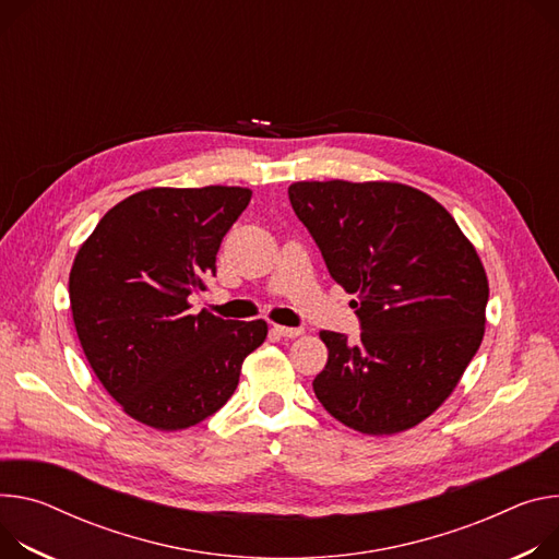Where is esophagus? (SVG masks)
<instances>
[{
  "label": "esophagus",
  "mask_w": 559,
  "mask_h": 559,
  "mask_svg": "<svg viewBox=\"0 0 559 559\" xmlns=\"http://www.w3.org/2000/svg\"><path fill=\"white\" fill-rule=\"evenodd\" d=\"M272 332H274L276 336H283V338H296V336L302 334L300 328H285V325H274Z\"/></svg>",
  "instance_id": "34e87169"
}]
</instances>
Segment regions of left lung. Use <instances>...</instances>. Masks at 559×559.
Segmentation results:
<instances>
[{
    "label": "left lung",
    "mask_w": 559,
    "mask_h": 559,
    "mask_svg": "<svg viewBox=\"0 0 559 559\" xmlns=\"http://www.w3.org/2000/svg\"><path fill=\"white\" fill-rule=\"evenodd\" d=\"M289 202L349 294L361 338L321 332L323 408L364 435L430 417L484 338L488 278L471 240L428 193L399 182H294Z\"/></svg>",
    "instance_id": "left-lung-1"
}]
</instances>
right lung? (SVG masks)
<instances>
[{"mask_svg": "<svg viewBox=\"0 0 559 559\" xmlns=\"http://www.w3.org/2000/svg\"><path fill=\"white\" fill-rule=\"evenodd\" d=\"M249 198L242 187L138 191L78 251L69 276L78 338L99 383L140 424L182 430L212 417L267 336L263 319L189 314Z\"/></svg>", "mask_w": 559, "mask_h": 559, "instance_id": "1", "label": "right lung"}]
</instances>
